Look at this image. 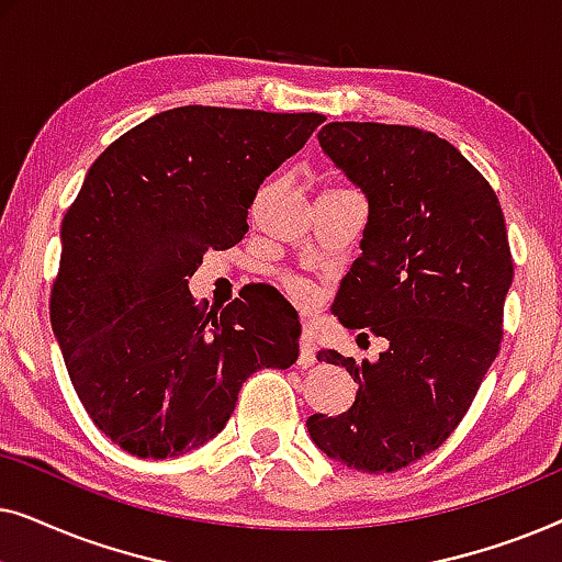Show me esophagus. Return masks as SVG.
Wrapping results in <instances>:
<instances>
[{
  "label": "esophagus",
  "mask_w": 562,
  "mask_h": 562,
  "mask_svg": "<svg viewBox=\"0 0 562 562\" xmlns=\"http://www.w3.org/2000/svg\"><path fill=\"white\" fill-rule=\"evenodd\" d=\"M317 363V358H314V335L312 329H302V337H299V366L302 368H310Z\"/></svg>",
  "instance_id": "esophagus-1"
}]
</instances>
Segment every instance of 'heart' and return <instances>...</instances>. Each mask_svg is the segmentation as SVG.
Returning a JSON list of instances; mask_svg holds the SVG:
<instances>
[{
	"mask_svg": "<svg viewBox=\"0 0 562 562\" xmlns=\"http://www.w3.org/2000/svg\"><path fill=\"white\" fill-rule=\"evenodd\" d=\"M283 289H286L289 294H291V299H296L299 304H306L312 299L310 283H306L302 276H294V273L283 276Z\"/></svg>",
	"mask_w": 562,
	"mask_h": 562,
	"instance_id": "b5f03b06",
	"label": "heart"
}]
</instances>
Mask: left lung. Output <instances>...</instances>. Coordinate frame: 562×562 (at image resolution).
Returning a JSON list of instances; mask_svg holds the SVG:
<instances>
[{
  "label": "left lung",
  "mask_w": 562,
  "mask_h": 562,
  "mask_svg": "<svg viewBox=\"0 0 562 562\" xmlns=\"http://www.w3.org/2000/svg\"><path fill=\"white\" fill-rule=\"evenodd\" d=\"M322 150L366 194L360 258L337 291L342 327L383 337L379 360L319 350L358 383L348 412L306 419L327 458L394 473L440 448L502 345L514 279L504 212L488 181L435 133L329 122Z\"/></svg>",
  "instance_id": "left-lung-1"
}]
</instances>
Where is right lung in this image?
<instances>
[{"instance_id": "obj_1", "label": "right lung", "mask_w": 562, "mask_h": 562, "mask_svg": "<svg viewBox=\"0 0 562 562\" xmlns=\"http://www.w3.org/2000/svg\"><path fill=\"white\" fill-rule=\"evenodd\" d=\"M325 114L176 106L114 140L60 225L53 335L91 422L137 458L210 442L260 368L299 358L296 312L263 291L220 314L189 279L248 233L260 183Z\"/></svg>"}]
</instances>
